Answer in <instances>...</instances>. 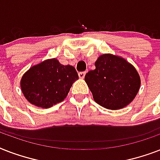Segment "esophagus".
<instances>
[{
	"mask_svg": "<svg viewBox=\"0 0 160 160\" xmlns=\"http://www.w3.org/2000/svg\"><path fill=\"white\" fill-rule=\"evenodd\" d=\"M85 74H86V72H85V71H82V72H79V74H78V75H79V77H80V79H83V78L85 77Z\"/></svg>",
	"mask_w": 160,
	"mask_h": 160,
	"instance_id": "1",
	"label": "esophagus"
}]
</instances>
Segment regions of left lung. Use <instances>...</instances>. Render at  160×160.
<instances>
[{
	"label": "left lung",
	"instance_id": "left-lung-1",
	"mask_svg": "<svg viewBox=\"0 0 160 160\" xmlns=\"http://www.w3.org/2000/svg\"><path fill=\"white\" fill-rule=\"evenodd\" d=\"M95 69L85 80L97 104L109 109H119L132 102L140 87L135 68L124 58L104 54L95 63Z\"/></svg>",
	"mask_w": 160,
	"mask_h": 160
}]
</instances>
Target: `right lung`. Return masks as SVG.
<instances>
[{"label":"right lung","mask_w":160,"mask_h":160,"mask_svg":"<svg viewBox=\"0 0 160 160\" xmlns=\"http://www.w3.org/2000/svg\"><path fill=\"white\" fill-rule=\"evenodd\" d=\"M78 79L75 67L54 58L30 68L21 78V88L31 104L47 109L63 101Z\"/></svg>","instance_id":"1"}]
</instances>
